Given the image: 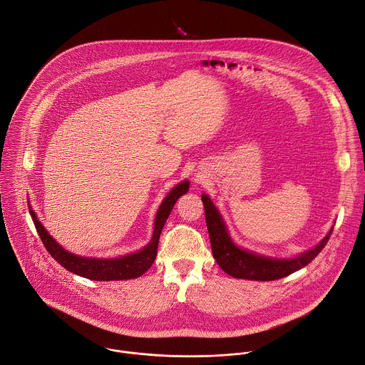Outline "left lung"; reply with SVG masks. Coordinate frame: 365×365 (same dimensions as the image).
Segmentation results:
<instances>
[{"label":"left lung","instance_id":"obj_1","mask_svg":"<svg viewBox=\"0 0 365 365\" xmlns=\"http://www.w3.org/2000/svg\"><path fill=\"white\" fill-rule=\"evenodd\" d=\"M202 202L205 207V220L207 232L211 238V247L214 258L218 266L230 276L237 279L258 280V282H270L286 277L304 266H307L314 259L322 248L327 245L332 230L329 234L315 247L302 255L290 259H276L267 258L263 255H257L250 251L238 248L230 238L225 224L217 211V207L206 195H202Z\"/></svg>","mask_w":365,"mask_h":365}]
</instances>
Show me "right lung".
I'll list each match as a JSON object with an SVG mask.
<instances>
[{
    "instance_id": "obj_1",
    "label": "right lung",
    "mask_w": 365,
    "mask_h": 365,
    "mask_svg": "<svg viewBox=\"0 0 365 365\" xmlns=\"http://www.w3.org/2000/svg\"><path fill=\"white\" fill-rule=\"evenodd\" d=\"M189 189V182L179 183L170 193L165 197L162 202L159 212L155 215L154 222V231L151 241L148 245H145L141 251L121 257V258H85L79 255H73L63 250L53 238H51L47 231L43 228L40 221L36 218V214L30 210L31 220L34 222V227L38 232V237L41 242L44 244L48 254L53 257L56 262L65 267L66 270L82 276L89 280L96 282H110V280H128L140 277L143 273H145L151 264L154 263L155 255H158V247H159V238L162 234V230L166 224V220L169 218L176 200L185 195Z\"/></svg>"
}]
</instances>
